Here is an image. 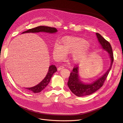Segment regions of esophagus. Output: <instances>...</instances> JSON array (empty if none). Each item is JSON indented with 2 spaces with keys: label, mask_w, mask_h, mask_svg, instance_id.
Returning a JSON list of instances; mask_svg holds the SVG:
<instances>
[{
  "label": "esophagus",
  "mask_w": 123,
  "mask_h": 123,
  "mask_svg": "<svg viewBox=\"0 0 123 123\" xmlns=\"http://www.w3.org/2000/svg\"><path fill=\"white\" fill-rule=\"evenodd\" d=\"M63 68H64V67H63V66H60V67H58L57 70H58V71H60V70L63 69Z\"/></svg>",
  "instance_id": "esophagus-1"
}]
</instances>
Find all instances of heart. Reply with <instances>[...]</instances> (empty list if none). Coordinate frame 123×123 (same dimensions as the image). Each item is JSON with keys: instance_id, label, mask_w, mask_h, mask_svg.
Segmentation results:
<instances>
[{"instance_id": "obj_1", "label": "heart", "mask_w": 123, "mask_h": 123, "mask_svg": "<svg viewBox=\"0 0 123 123\" xmlns=\"http://www.w3.org/2000/svg\"><path fill=\"white\" fill-rule=\"evenodd\" d=\"M54 44L53 55L56 61L64 59L67 53H72V58L76 62H80L86 58L90 52V46L86 40L79 37H68Z\"/></svg>"}]
</instances>
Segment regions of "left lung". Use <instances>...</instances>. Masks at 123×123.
I'll use <instances>...</instances> for the list:
<instances>
[{
	"label": "left lung",
	"instance_id": "obj_1",
	"mask_svg": "<svg viewBox=\"0 0 123 123\" xmlns=\"http://www.w3.org/2000/svg\"><path fill=\"white\" fill-rule=\"evenodd\" d=\"M101 48L106 51L111 59V63L108 69L102 76L91 83H84L81 81L79 75V67H74L70 73L68 86L71 91L78 97H83L91 95L102 87L105 80L111 71L113 62V55L111 46L108 41L98 33H96Z\"/></svg>",
	"mask_w": 123,
	"mask_h": 123
}]
</instances>
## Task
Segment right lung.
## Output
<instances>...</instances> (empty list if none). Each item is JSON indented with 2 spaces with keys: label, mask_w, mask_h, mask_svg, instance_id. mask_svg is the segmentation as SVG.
Wrapping results in <instances>:
<instances>
[{
  "label": "right lung",
  "mask_w": 123,
  "mask_h": 123,
  "mask_svg": "<svg viewBox=\"0 0 123 123\" xmlns=\"http://www.w3.org/2000/svg\"><path fill=\"white\" fill-rule=\"evenodd\" d=\"M40 32H44L49 33H55L57 32V30L54 27H51L45 26H40L37 27L31 28L28 31L23 32L22 33H38ZM57 68L55 65H51L49 67L48 73L45 77L37 85L31 87H25L27 90L31 91L34 93H38L41 92L42 90L47 86L53 74L57 71Z\"/></svg>",
  "instance_id": "obj_1"
}]
</instances>
